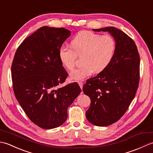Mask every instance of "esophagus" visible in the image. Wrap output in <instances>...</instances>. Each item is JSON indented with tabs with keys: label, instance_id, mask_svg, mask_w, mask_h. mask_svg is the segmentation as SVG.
Listing matches in <instances>:
<instances>
[{
	"label": "esophagus",
	"instance_id": "obj_1",
	"mask_svg": "<svg viewBox=\"0 0 153 153\" xmlns=\"http://www.w3.org/2000/svg\"><path fill=\"white\" fill-rule=\"evenodd\" d=\"M78 84H79V87H80V88L82 89L83 86V83L82 82H78Z\"/></svg>",
	"mask_w": 153,
	"mask_h": 153
}]
</instances>
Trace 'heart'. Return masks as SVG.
<instances>
[{"label":"heart","instance_id":"1","mask_svg":"<svg viewBox=\"0 0 153 153\" xmlns=\"http://www.w3.org/2000/svg\"><path fill=\"white\" fill-rule=\"evenodd\" d=\"M71 47L62 46L58 56L62 64L68 70L74 68L77 56L81 57L79 67L70 74V79L83 80L93 71L101 72L108 66L116 51V42L108 35H100L90 31L79 32L71 41Z\"/></svg>","mask_w":153,"mask_h":153}]
</instances>
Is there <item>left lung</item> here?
I'll return each instance as SVG.
<instances>
[{
  "label": "left lung",
  "instance_id": "left-lung-1",
  "mask_svg": "<svg viewBox=\"0 0 153 153\" xmlns=\"http://www.w3.org/2000/svg\"><path fill=\"white\" fill-rule=\"evenodd\" d=\"M106 31L116 42L113 60L105 70L87 80L83 93L91 99L87 120L97 126L112 124L122 118L135 96L139 82L140 57L134 40L114 27L93 30Z\"/></svg>",
  "mask_w": 153,
  "mask_h": 153
}]
</instances>
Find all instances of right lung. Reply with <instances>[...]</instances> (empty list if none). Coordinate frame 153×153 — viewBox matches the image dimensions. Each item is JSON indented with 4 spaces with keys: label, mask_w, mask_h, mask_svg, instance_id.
<instances>
[{
    "label": "right lung",
    "mask_w": 153,
    "mask_h": 153,
    "mask_svg": "<svg viewBox=\"0 0 153 153\" xmlns=\"http://www.w3.org/2000/svg\"><path fill=\"white\" fill-rule=\"evenodd\" d=\"M70 33L64 27H41L22 42L13 59L16 98L31 121L43 129L64 123L68 108L81 93L76 82L58 87L68 76L58 52Z\"/></svg>",
    "instance_id": "obj_1"
}]
</instances>
